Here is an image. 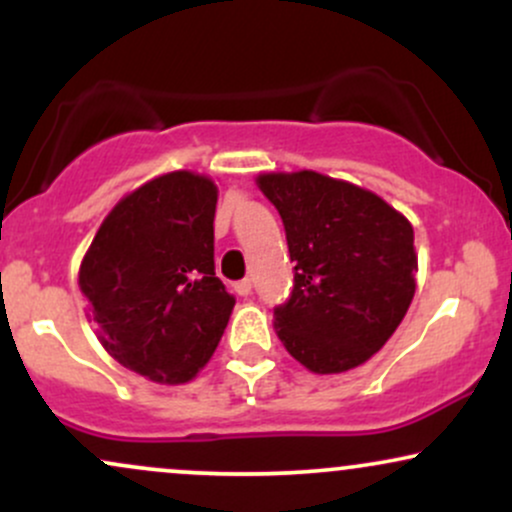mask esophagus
<instances>
[{
    "mask_svg": "<svg viewBox=\"0 0 512 512\" xmlns=\"http://www.w3.org/2000/svg\"><path fill=\"white\" fill-rule=\"evenodd\" d=\"M236 291L240 293V296H248V293L252 291V279H243V281H238V284H236Z\"/></svg>",
    "mask_w": 512,
    "mask_h": 512,
    "instance_id": "34e87169",
    "label": "esophagus"
}]
</instances>
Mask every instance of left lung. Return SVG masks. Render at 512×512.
I'll use <instances>...</instances> for the list:
<instances>
[{"instance_id": "obj_1", "label": "left lung", "mask_w": 512, "mask_h": 512, "mask_svg": "<svg viewBox=\"0 0 512 512\" xmlns=\"http://www.w3.org/2000/svg\"><path fill=\"white\" fill-rule=\"evenodd\" d=\"M293 267L276 334L313 373L361 366L397 330L416 291L414 228L373 192L315 170L264 173Z\"/></svg>"}]
</instances>
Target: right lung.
<instances>
[{"label":"right lung","mask_w":512,"mask_h":512,"mask_svg":"<svg viewBox=\"0 0 512 512\" xmlns=\"http://www.w3.org/2000/svg\"><path fill=\"white\" fill-rule=\"evenodd\" d=\"M216 197L190 170L154 178L115 204L81 262L105 351L154 383L195 378L236 305L214 272Z\"/></svg>","instance_id":"right-lung-1"}]
</instances>
